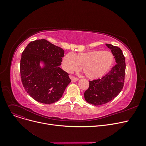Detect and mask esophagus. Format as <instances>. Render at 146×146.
<instances>
[{
    "instance_id": "esophagus-1",
    "label": "esophagus",
    "mask_w": 146,
    "mask_h": 146,
    "mask_svg": "<svg viewBox=\"0 0 146 146\" xmlns=\"http://www.w3.org/2000/svg\"><path fill=\"white\" fill-rule=\"evenodd\" d=\"M70 78L71 79L72 82H76V81H77V80H79L78 78H75V77H74V76H70Z\"/></svg>"
}]
</instances>
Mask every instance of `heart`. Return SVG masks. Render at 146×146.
I'll return each instance as SVG.
<instances>
[{"label": "heart", "instance_id": "obj_1", "mask_svg": "<svg viewBox=\"0 0 146 146\" xmlns=\"http://www.w3.org/2000/svg\"><path fill=\"white\" fill-rule=\"evenodd\" d=\"M113 61V55L108 51L94 50L79 52L74 56L69 52L63 58L62 66L68 73L77 72L82 67L87 78L96 79L102 77L110 70Z\"/></svg>", "mask_w": 146, "mask_h": 146}]
</instances>
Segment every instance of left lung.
I'll return each instance as SVG.
<instances>
[{"label":"left lung","mask_w":146,"mask_h":146,"mask_svg":"<svg viewBox=\"0 0 146 146\" xmlns=\"http://www.w3.org/2000/svg\"><path fill=\"white\" fill-rule=\"evenodd\" d=\"M115 59L116 64L101 79L89 81V87L84 93L87 102L101 105L109 102L121 92L123 88L125 72V60L120 48L106 44Z\"/></svg>","instance_id":"8db88e82"}]
</instances>
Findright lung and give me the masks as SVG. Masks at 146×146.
<instances>
[{"instance_id": "obj_1", "label": "right lung", "mask_w": 146, "mask_h": 146, "mask_svg": "<svg viewBox=\"0 0 146 146\" xmlns=\"http://www.w3.org/2000/svg\"><path fill=\"white\" fill-rule=\"evenodd\" d=\"M64 53L62 48L45 39L31 41L22 52L20 63L22 85L37 102L50 104L58 101L70 83L69 74L60 67Z\"/></svg>"}]
</instances>
